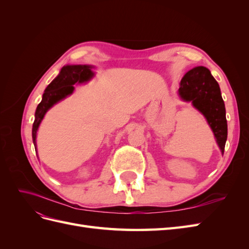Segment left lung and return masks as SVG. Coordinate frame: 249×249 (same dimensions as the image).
<instances>
[{"label":"left lung","instance_id":"left-lung-1","mask_svg":"<svg viewBox=\"0 0 249 249\" xmlns=\"http://www.w3.org/2000/svg\"><path fill=\"white\" fill-rule=\"evenodd\" d=\"M178 94L205 115L223 154L228 138L224 102L219 85L207 67L197 66L188 71L180 81Z\"/></svg>","mask_w":249,"mask_h":249}]
</instances>
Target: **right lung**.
<instances>
[{
    "label": "right lung",
    "mask_w": 249,
    "mask_h": 249,
    "mask_svg": "<svg viewBox=\"0 0 249 249\" xmlns=\"http://www.w3.org/2000/svg\"><path fill=\"white\" fill-rule=\"evenodd\" d=\"M93 77L91 66L89 65H66L60 71L58 77L53 80L51 84L44 90L42 101L37 106L35 112V120L32 127V138L36 147V133L39 124L46 112L54 106L56 103L63 100L73 91V85L77 82L83 83ZM36 150V148H35Z\"/></svg>",
    "instance_id": "right-lung-1"
}]
</instances>
